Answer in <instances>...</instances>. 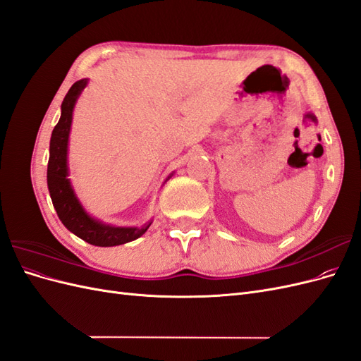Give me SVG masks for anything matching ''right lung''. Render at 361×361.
I'll use <instances>...</instances> for the list:
<instances>
[{"instance_id":"add662e5","label":"right lung","mask_w":361,"mask_h":361,"mask_svg":"<svg viewBox=\"0 0 361 361\" xmlns=\"http://www.w3.org/2000/svg\"><path fill=\"white\" fill-rule=\"evenodd\" d=\"M89 84L84 78L76 81L63 99L61 116L59 123L52 130L49 141V161H48V190L54 207L64 227L73 235L81 238L82 241L97 247H114L134 241V239L145 235L150 227L149 220L141 227H122L106 224L97 218L92 216L84 209L80 199L76 197L75 190L71 183L69 166H68V150H69V134L72 128L73 108L80 94ZM173 176V173L166 182Z\"/></svg>"}]
</instances>
